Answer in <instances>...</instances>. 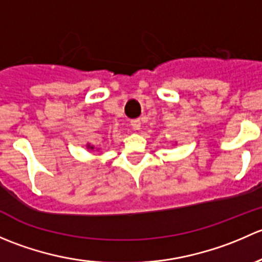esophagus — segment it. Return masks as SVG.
<instances>
[{
    "label": "esophagus",
    "mask_w": 262,
    "mask_h": 262,
    "mask_svg": "<svg viewBox=\"0 0 262 262\" xmlns=\"http://www.w3.org/2000/svg\"><path fill=\"white\" fill-rule=\"evenodd\" d=\"M130 125L134 130H139V129H141V120H139V119H133V120L130 121Z\"/></svg>",
    "instance_id": "1"
}]
</instances>
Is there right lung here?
Returning <instances> with one entry per match:
<instances>
[{
  "instance_id": "right-lung-1",
  "label": "right lung",
  "mask_w": 262,
  "mask_h": 262,
  "mask_svg": "<svg viewBox=\"0 0 262 262\" xmlns=\"http://www.w3.org/2000/svg\"><path fill=\"white\" fill-rule=\"evenodd\" d=\"M87 148H89V149H94V146H90V144H87Z\"/></svg>"
}]
</instances>
